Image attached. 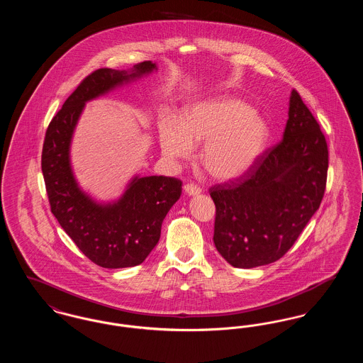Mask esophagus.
Returning <instances> with one entry per match:
<instances>
[{
    "mask_svg": "<svg viewBox=\"0 0 363 363\" xmlns=\"http://www.w3.org/2000/svg\"><path fill=\"white\" fill-rule=\"evenodd\" d=\"M184 190H185V193H186L188 196H197V194L201 193V188L197 186V185H194V184H186V185L184 186Z\"/></svg>",
    "mask_w": 363,
    "mask_h": 363,
    "instance_id": "obj_1",
    "label": "esophagus"
}]
</instances>
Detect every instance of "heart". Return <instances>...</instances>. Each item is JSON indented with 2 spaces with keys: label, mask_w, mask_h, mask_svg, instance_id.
<instances>
[{
  "label": "heart",
  "mask_w": 363,
  "mask_h": 363,
  "mask_svg": "<svg viewBox=\"0 0 363 363\" xmlns=\"http://www.w3.org/2000/svg\"><path fill=\"white\" fill-rule=\"evenodd\" d=\"M268 138V123L235 98H215L190 106L184 121L166 117L159 125L164 157L186 159L204 143L200 159L218 179H234L257 162Z\"/></svg>",
  "instance_id": "obj_1"
}]
</instances>
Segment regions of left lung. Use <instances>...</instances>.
I'll return each mask as SVG.
<instances>
[{"label":"left lung","mask_w":363,"mask_h":363,"mask_svg":"<svg viewBox=\"0 0 363 363\" xmlns=\"http://www.w3.org/2000/svg\"><path fill=\"white\" fill-rule=\"evenodd\" d=\"M328 147L318 122L293 89L289 120L275 147L237 181L212 186L213 243L235 268L283 257L324 197Z\"/></svg>","instance_id":"8db88e82"}]
</instances>
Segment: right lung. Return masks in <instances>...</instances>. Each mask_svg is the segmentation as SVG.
I'll use <instances>...</instances> for the list:
<instances>
[{
	"mask_svg": "<svg viewBox=\"0 0 363 363\" xmlns=\"http://www.w3.org/2000/svg\"><path fill=\"white\" fill-rule=\"evenodd\" d=\"M156 70L144 61L128 70H95L73 91L46 130L42 173L52 215L88 259L104 268L141 264L160 238V228L182 191L173 177L135 175L121 197L98 203L80 189L70 164L74 128L86 102Z\"/></svg>",
	"mask_w": 363,
	"mask_h": 363,
	"instance_id": "add662e5",
	"label": "right lung"
}]
</instances>
